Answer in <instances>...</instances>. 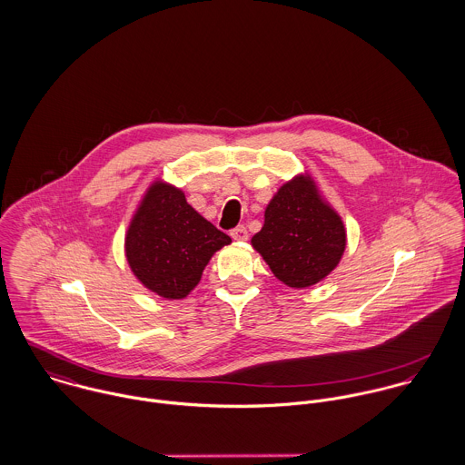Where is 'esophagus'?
I'll return each mask as SVG.
<instances>
[{
    "instance_id": "obj_1",
    "label": "esophagus",
    "mask_w": 465,
    "mask_h": 465,
    "mask_svg": "<svg viewBox=\"0 0 465 465\" xmlns=\"http://www.w3.org/2000/svg\"><path fill=\"white\" fill-rule=\"evenodd\" d=\"M231 238L236 240V242H247L249 240V232L245 229V225H238L231 231Z\"/></svg>"
}]
</instances>
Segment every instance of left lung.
Segmentation results:
<instances>
[{
    "label": "left lung",
    "instance_id": "1",
    "mask_svg": "<svg viewBox=\"0 0 465 465\" xmlns=\"http://www.w3.org/2000/svg\"><path fill=\"white\" fill-rule=\"evenodd\" d=\"M273 275L292 288L322 281L345 251V227L310 177H297L266 205L265 223L252 238Z\"/></svg>",
    "mask_w": 465,
    "mask_h": 465
}]
</instances>
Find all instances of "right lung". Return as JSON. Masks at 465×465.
<instances>
[{
  "mask_svg": "<svg viewBox=\"0 0 465 465\" xmlns=\"http://www.w3.org/2000/svg\"><path fill=\"white\" fill-rule=\"evenodd\" d=\"M231 238L186 202L181 190L155 183L134 214L125 238L134 275L164 299H184L211 256Z\"/></svg>",
  "mask_w": 465,
  "mask_h": 465,
  "instance_id": "add662e5",
  "label": "right lung"
}]
</instances>
